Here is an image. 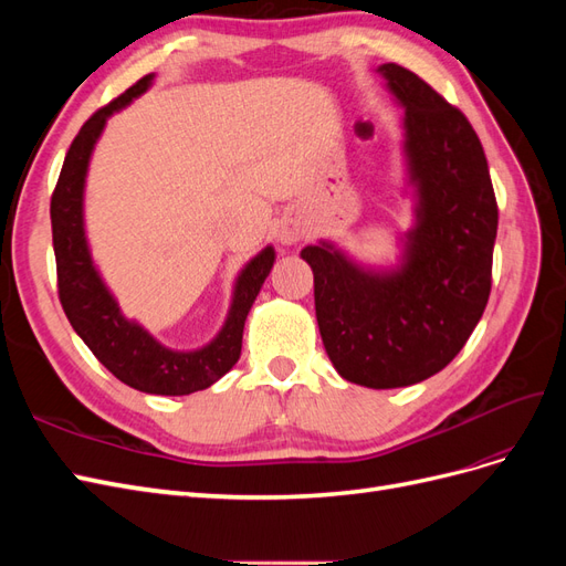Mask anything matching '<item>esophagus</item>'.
<instances>
[{
    "instance_id": "obj_1",
    "label": "esophagus",
    "mask_w": 566,
    "mask_h": 566,
    "mask_svg": "<svg viewBox=\"0 0 566 566\" xmlns=\"http://www.w3.org/2000/svg\"><path fill=\"white\" fill-rule=\"evenodd\" d=\"M302 233H304V229H302L300 221L285 219L283 224H281V229H279V241H281L283 245H293V243L300 241Z\"/></svg>"
}]
</instances>
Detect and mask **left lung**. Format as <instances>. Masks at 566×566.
Listing matches in <instances>:
<instances>
[{"instance_id":"1","label":"left lung","mask_w":566,"mask_h":566,"mask_svg":"<svg viewBox=\"0 0 566 566\" xmlns=\"http://www.w3.org/2000/svg\"><path fill=\"white\" fill-rule=\"evenodd\" d=\"M378 73L406 108V158L416 227L403 262L368 271L331 243L306 245L316 321L335 370L370 389L408 387L447 368L465 347L491 293L499 205L470 119L416 73Z\"/></svg>"}]
</instances>
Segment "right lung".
<instances>
[{
    "instance_id": "1",
    "label": "right lung",
    "mask_w": 566,
    "mask_h": 566,
    "mask_svg": "<svg viewBox=\"0 0 566 566\" xmlns=\"http://www.w3.org/2000/svg\"><path fill=\"white\" fill-rule=\"evenodd\" d=\"M150 80L153 75H146L132 84L125 94L113 98L108 106L98 108L77 132L65 153L54 193H51V235H54L59 300L84 345L119 382L146 394L184 397V394L214 385L241 358L245 318L269 276L276 252L269 245L248 262L235 281L224 328L202 349H167L158 339H153L139 323L127 321L119 312L117 302L94 269L87 238H84V177H87L92 150L101 132H104L106 119L115 111L125 108L132 98L142 96L150 87Z\"/></svg>"
}]
</instances>
